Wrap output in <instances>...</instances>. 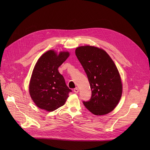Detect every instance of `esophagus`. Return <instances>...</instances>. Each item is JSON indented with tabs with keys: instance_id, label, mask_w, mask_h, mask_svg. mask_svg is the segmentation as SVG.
Instances as JSON below:
<instances>
[{
	"instance_id": "1",
	"label": "esophagus",
	"mask_w": 150,
	"mask_h": 150,
	"mask_svg": "<svg viewBox=\"0 0 150 150\" xmlns=\"http://www.w3.org/2000/svg\"><path fill=\"white\" fill-rule=\"evenodd\" d=\"M74 92H75V93H78V92H79V89H78V88H75L74 89Z\"/></svg>"
}]
</instances>
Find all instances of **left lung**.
Listing matches in <instances>:
<instances>
[{
  "mask_svg": "<svg viewBox=\"0 0 150 150\" xmlns=\"http://www.w3.org/2000/svg\"><path fill=\"white\" fill-rule=\"evenodd\" d=\"M76 56L87 75L92 91L84 106L95 115L113 111L120 101L122 84L114 61L103 50L92 46H81L75 50Z\"/></svg>",
  "mask_w": 150,
  "mask_h": 150,
  "instance_id": "obj_1",
  "label": "left lung"
}]
</instances>
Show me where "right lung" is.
<instances>
[{"label":"right lung","mask_w":150,"mask_h":150,"mask_svg":"<svg viewBox=\"0 0 150 150\" xmlns=\"http://www.w3.org/2000/svg\"><path fill=\"white\" fill-rule=\"evenodd\" d=\"M69 56L67 52L57 55L53 50H49L38 60L31 75L29 92L38 108L53 111L64 105L72 90L58 69Z\"/></svg>","instance_id":"1"}]
</instances>
